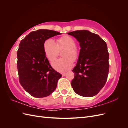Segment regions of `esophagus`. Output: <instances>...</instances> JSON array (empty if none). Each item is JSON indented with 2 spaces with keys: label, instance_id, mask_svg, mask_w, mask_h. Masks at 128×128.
Masks as SVG:
<instances>
[{
  "label": "esophagus",
  "instance_id": "1",
  "mask_svg": "<svg viewBox=\"0 0 128 128\" xmlns=\"http://www.w3.org/2000/svg\"><path fill=\"white\" fill-rule=\"evenodd\" d=\"M66 75V73H63V74H62V76H64Z\"/></svg>",
  "mask_w": 128,
  "mask_h": 128
}]
</instances>
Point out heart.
Listing matches in <instances>:
<instances>
[{"label": "heart", "mask_w": 128, "mask_h": 128, "mask_svg": "<svg viewBox=\"0 0 128 128\" xmlns=\"http://www.w3.org/2000/svg\"><path fill=\"white\" fill-rule=\"evenodd\" d=\"M44 52L46 58L52 62L57 56L59 51L64 50L62 53V58L58 59L52 63V66L59 72H66L73 66V60L78 57V51L76 47V42L72 37L64 36L58 39L56 42L50 38L44 43Z\"/></svg>", "instance_id": "1"}]
</instances>
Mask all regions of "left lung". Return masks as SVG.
Segmentation results:
<instances>
[{"mask_svg": "<svg viewBox=\"0 0 128 128\" xmlns=\"http://www.w3.org/2000/svg\"><path fill=\"white\" fill-rule=\"evenodd\" d=\"M67 34L76 38L80 47L76 66L72 70L75 77L72 86L80 96H94L102 88L107 79L110 65L107 44L98 34L88 30Z\"/></svg>", "mask_w": 128, "mask_h": 128, "instance_id": "obj_1", "label": "left lung"}]
</instances>
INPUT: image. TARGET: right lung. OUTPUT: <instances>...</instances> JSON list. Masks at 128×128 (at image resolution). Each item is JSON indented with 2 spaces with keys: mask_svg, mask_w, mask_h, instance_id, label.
<instances>
[{
  "mask_svg": "<svg viewBox=\"0 0 128 128\" xmlns=\"http://www.w3.org/2000/svg\"><path fill=\"white\" fill-rule=\"evenodd\" d=\"M61 34L56 31L40 29L29 33L19 44L17 52L19 82L34 97L50 96L56 90L62 76L50 65L43 48L46 40Z\"/></svg>",
  "mask_w": 128,
  "mask_h": 128,
  "instance_id": "right-lung-1",
  "label": "right lung"
}]
</instances>
